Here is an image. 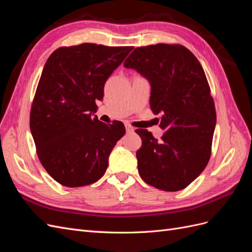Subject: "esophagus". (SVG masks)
Wrapping results in <instances>:
<instances>
[{"label":"esophagus","instance_id":"obj_1","mask_svg":"<svg viewBox=\"0 0 252 252\" xmlns=\"http://www.w3.org/2000/svg\"><path fill=\"white\" fill-rule=\"evenodd\" d=\"M125 128H126L127 132H133V130H134L133 127H131L129 124H125Z\"/></svg>","mask_w":252,"mask_h":252}]
</instances>
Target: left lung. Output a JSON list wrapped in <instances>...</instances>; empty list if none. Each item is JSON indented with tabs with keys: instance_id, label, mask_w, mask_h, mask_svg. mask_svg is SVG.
I'll use <instances>...</instances> for the list:
<instances>
[{
	"instance_id": "left-lung-1",
	"label": "left lung",
	"mask_w": 252,
	"mask_h": 252,
	"mask_svg": "<svg viewBox=\"0 0 252 252\" xmlns=\"http://www.w3.org/2000/svg\"><path fill=\"white\" fill-rule=\"evenodd\" d=\"M150 84V107L161 114L165 133L158 141L146 129L136 151L140 177L165 191H179L208 164L217 114L203 67L182 45L135 48L124 62Z\"/></svg>"
}]
</instances>
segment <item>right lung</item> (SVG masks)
Masks as SVG:
<instances>
[{
  "instance_id": "1",
  "label": "right lung",
  "mask_w": 252,
  "mask_h": 252,
  "mask_svg": "<svg viewBox=\"0 0 252 252\" xmlns=\"http://www.w3.org/2000/svg\"><path fill=\"white\" fill-rule=\"evenodd\" d=\"M133 47L84 43L53 51L42 71L30 111V130L43 167L61 185L81 187L100 180L117 142L120 121L93 118L104 85Z\"/></svg>"
}]
</instances>
